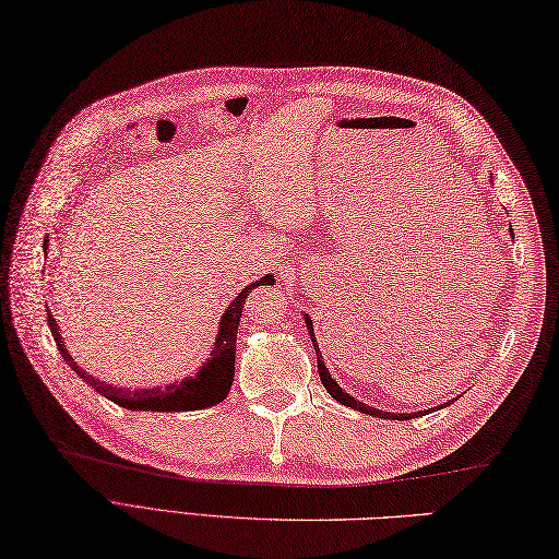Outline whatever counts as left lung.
<instances>
[{"label":"left lung","mask_w":559,"mask_h":559,"mask_svg":"<svg viewBox=\"0 0 559 559\" xmlns=\"http://www.w3.org/2000/svg\"><path fill=\"white\" fill-rule=\"evenodd\" d=\"M306 318V330H308V336L312 338V346H316V332H312V320L308 318V316H304ZM316 353H318V372H320V379H322V386L330 391V396L332 399H336L338 403L342 405H346V407H353V411H358V413H365V415H374V417H384V419H413V417H417V415H421V413H429V411H421V413H401V415H396V413H384V411H379V407H372V405H367V403H360V401H356L353 396H348V393L336 384V379H332V374H330V370H326V365H324V358L320 356V348H316ZM451 403H455V399L453 401H448V403H441V405H437V411H441V407H445V405H451Z\"/></svg>","instance_id":"1"}]
</instances>
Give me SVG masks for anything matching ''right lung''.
Here are the masks:
<instances>
[{"label":"right lung","instance_id":"1","mask_svg":"<svg viewBox=\"0 0 559 559\" xmlns=\"http://www.w3.org/2000/svg\"><path fill=\"white\" fill-rule=\"evenodd\" d=\"M272 275H265L261 280L251 282L249 287H243L235 301L229 304L223 312L221 322H217V334L213 338V348H211V358L203 362L199 370L192 377H185L182 382H173L168 386H140V389H130V386H116V384H106L102 379L92 377L80 367L71 353H68L63 336L57 320H53L51 312L47 310V322L53 342H57L63 360L68 367L87 382L99 396L114 401L120 407H128V411H146V413H187V411H203V407H211L223 403L229 393V386H233L235 379V358H237V330H239V318L243 310V301L253 287H263V284H272Z\"/></svg>","mask_w":559,"mask_h":559}]
</instances>
